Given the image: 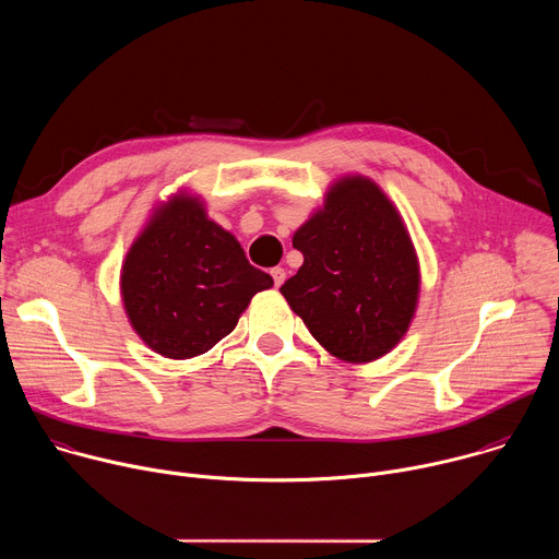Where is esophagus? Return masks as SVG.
I'll list each match as a JSON object with an SVG mask.
<instances>
[{
  "label": "esophagus",
  "mask_w": 559,
  "mask_h": 559,
  "mask_svg": "<svg viewBox=\"0 0 559 559\" xmlns=\"http://www.w3.org/2000/svg\"><path fill=\"white\" fill-rule=\"evenodd\" d=\"M272 278H274V285L281 287L285 283V270L283 267H274L272 270Z\"/></svg>",
  "instance_id": "1"
}]
</instances>
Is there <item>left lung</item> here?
I'll return each mask as SVG.
<instances>
[{"label":"left lung","mask_w":559,"mask_h":559,"mask_svg":"<svg viewBox=\"0 0 559 559\" xmlns=\"http://www.w3.org/2000/svg\"><path fill=\"white\" fill-rule=\"evenodd\" d=\"M292 243L302 265L281 294L325 352L365 365L405 338L420 298V261L401 212L373 179H336Z\"/></svg>","instance_id":"1"}]
</instances>
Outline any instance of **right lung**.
Returning a JSON list of instances; mask_svg holds the SVG:
<instances>
[{
	"label": "right lung",
	"instance_id": "right-lung-1",
	"mask_svg": "<svg viewBox=\"0 0 559 559\" xmlns=\"http://www.w3.org/2000/svg\"><path fill=\"white\" fill-rule=\"evenodd\" d=\"M272 276L250 265L236 236L207 216L205 201L177 190L156 201L119 276L130 328L158 356L210 352Z\"/></svg>",
	"mask_w": 559,
	"mask_h": 559
}]
</instances>
